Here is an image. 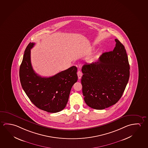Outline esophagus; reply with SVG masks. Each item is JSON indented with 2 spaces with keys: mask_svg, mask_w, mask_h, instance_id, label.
I'll list each match as a JSON object with an SVG mask.
<instances>
[{
  "mask_svg": "<svg viewBox=\"0 0 148 148\" xmlns=\"http://www.w3.org/2000/svg\"><path fill=\"white\" fill-rule=\"evenodd\" d=\"M77 75L78 79H80V78H82V72L81 71H78L77 72Z\"/></svg>",
  "mask_w": 148,
  "mask_h": 148,
  "instance_id": "esophagus-1",
  "label": "esophagus"
}]
</instances>
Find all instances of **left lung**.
Segmentation results:
<instances>
[{"label":"left lung","mask_w":148,"mask_h":148,"mask_svg":"<svg viewBox=\"0 0 148 148\" xmlns=\"http://www.w3.org/2000/svg\"><path fill=\"white\" fill-rule=\"evenodd\" d=\"M114 50L103 53L95 62L82 66L81 82L85 102L93 109L101 110L120 99L130 77L126 50L118 39Z\"/></svg>","instance_id":"1"}]
</instances>
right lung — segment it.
I'll return each instance as SVG.
<instances>
[{
	"label": "right lung",
	"mask_w": 148,
	"mask_h": 148,
	"mask_svg": "<svg viewBox=\"0 0 148 148\" xmlns=\"http://www.w3.org/2000/svg\"><path fill=\"white\" fill-rule=\"evenodd\" d=\"M30 43L24 52L20 66L22 88L31 102L39 109L55 113L63 110L68 103L71 90L77 81V68L71 66L49 77H42L35 73L30 60Z\"/></svg>",
	"instance_id": "right-lung-1"
}]
</instances>
